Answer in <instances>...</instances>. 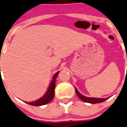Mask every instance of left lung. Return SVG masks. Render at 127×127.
I'll list each match as a JSON object with an SVG mask.
<instances>
[{
    "instance_id": "left-lung-1",
    "label": "left lung",
    "mask_w": 127,
    "mask_h": 127,
    "mask_svg": "<svg viewBox=\"0 0 127 127\" xmlns=\"http://www.w3.org/2000/svg\"><path fill=\"white\" fill-rule=\"evenodd\" d=\"M75 92L77 93V96L80 98L82 101L87 103H100V102H103L107 100V98H90V97H86L85 96L82 95L78 91V90L76 89L75 88Z\"/></svg>"
}]
</instances>
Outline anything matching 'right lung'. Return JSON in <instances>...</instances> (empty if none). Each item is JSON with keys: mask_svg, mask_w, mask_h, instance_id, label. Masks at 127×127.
<instances>
[{"mask_svg": "<svg viewBox=\"0 0 127 127\" xmlns=\"http://www.w3.org/2000/svg\"><path fill=\"white\" fill-rule=\"evenodd\" d=\"M59 71H57L56 74L54 75L52 80L50 82V86L48 87V89L47 90V93L42 97H41L40 98L38 99L37 100H36L34 102H25V103H28L29 105H34V106H40V105H43L47 104V103L51 102L52 100L54 98V96L55 87H56V80L57 75L59 74Z\"/></svg>", "mask_w": 127, "mask_h": 127, "instance_id": "1", "label": "right lung"}]
</instances>
